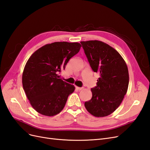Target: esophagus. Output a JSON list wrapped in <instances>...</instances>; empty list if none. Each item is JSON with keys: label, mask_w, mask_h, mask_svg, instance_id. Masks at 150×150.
<instances>
[{"label": "esophagus", "mask_w": 150, "mask_h": 150, "mask_svg": "<svg viewBox=\"0 0 150 150\" xmlns=\"http://www.w3.org/2000/svg\"><path fill=\"white\" fill-rule=\"evenodd\" d=\"M76 89H78V90H82L83 88H80V87H78V86H76Z\"/></svg>", "instance_id": "obj_1"}]
</instances>
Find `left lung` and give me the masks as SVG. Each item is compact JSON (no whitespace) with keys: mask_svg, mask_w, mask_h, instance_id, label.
<instances>
[{"mask_svg":"<svg viewBox=\"0 0 150 150\" xmlns=\"http://www.w3.org/2000/svg\"><path fill=\"white\" fill-rule=\"evenodd\" d=\"M91 67L98 72L97 86L91 88L92 98L84 103L96 117L111 115L119 107L129 84L128 67L123 58L110 45L99 40L81 41Z\"/></svg>","mask_w":150,"mask_h":150,"instance_id":"1","label":"left lung"}]
</instances>
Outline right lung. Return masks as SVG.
<instances>
[{
	"mask_svg": "<svg viewBox=\"0 0 150 150\" xmlns=\"http://www.w3.org/2000/svg\"><path fill=\"white\" fill-rule=\"evenodd\" d=\"M78 42H55L35 51L22 73V86L31 106L40 114L53 116L64 108L74 85L59 79L70 59L78 54Z\"/></svg>",
	"mask_w": 150,
	"mask_h": 150,
	"instance_id": "add662e5",
	"label": "right lung"
}]
</instances>
